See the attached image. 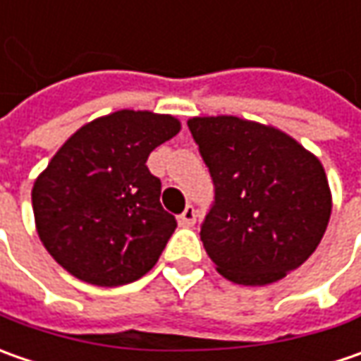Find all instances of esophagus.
Masks as SVG:
<instances>
[{"instance_id":"34e87169","label":"esophagus","mask_w":361,"mask_h":361,"mask_svg":"<svg viewBox=\"0 0 361 361\" xmlns=\"http://www.w3.org/2000/svg\"><path fill=\"white\" fill-rule=\"evenodd\" d=\"M178 223H180L183 227H192V225L197 223V211H195V207L188 204L187 209L183 211V215L178 216Z\"/></svg>"}]
</instances>
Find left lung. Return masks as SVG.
Masks as SVG:
<instances>
[{"mask_svg":"<svg viewBox=\"0 0 361 361\" xmlns=\"http://www.w3.org/2000/svg\"><path fill=\"white\" fill-rule=\"evenodd\" d=\"M188 130L215 188L201 241L216 271L267 285L298 269L331 213L322 162L281 130L235 116L190 118Z\"/></svg>","mask_w":361,"mask_h":361,"instance_id":"obj_1","label":"left lung"}]
</instances>
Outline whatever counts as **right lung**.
<instances>
[{
  "label": "right lung",
  "mask_w": 361,
  "mask_h": 361,
  "mask_svg": "<svg viewBox=\"0 0 361 361\" xmlns=\"http://www.w3.org/2000/svg\"><path fill=\"white\" fill-rule=\"evenodd\" d=\"M180 130L178 120L120 110L80 130L56 152L32 190L35 227L48 253L100 287L140 279L176 229L160 204L148 154Z\"/></svg>",
  "instance_id": "add662e5"
}]
</instances>
